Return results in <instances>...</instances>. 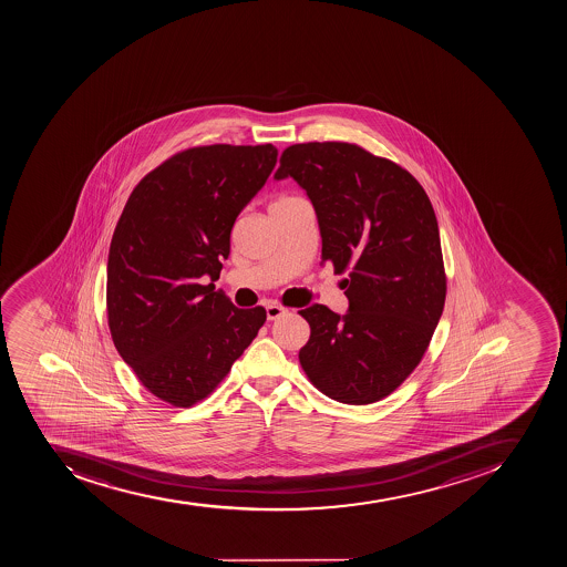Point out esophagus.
Here are the masks:
<instances>
[{
    "mask_svg": "<svg viewBox=\"0 0 567 567\" xmlns=\"http://www.w3.org/2000/svg\"><path fill=\"white\" fill-rule=\"evenodd\" d=\"M286 313H288V310L282 308V306L276 305V302H268V305H266V319H268V321H276V319L286 316Z\"/></svg>",
    "mask_w": 567,
    "mask_h": 567,
    "instance_id": "34e87169",
    "label": "esophagus"
}]
</instances>
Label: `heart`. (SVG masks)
Instances as JSON below:
<instances>
[{
  "instance_id": "b5f03b06",
  "label": "heart",
  "mask_w": 567,
  "mask_h": 567,
  "mask_svg": "<svg viewBox=\"0 0 567 567\" xmlns=\"http://www.w3.org/2000/svg\"><path fill=\"white\" fill-rule=\"evenodd\" d=\"M293 199V197H281V199H277L276 203H285V200H291ZM276 203H274V205H276Z\"/></svg>"
}]
</instances>
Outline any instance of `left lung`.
Wrapping results in <instances>:
<instances>
[{
    "mask_svg": "<svg viewBox=\"0 0 567 567\" xmlns=\"http://www.w3.org/2000/svg\"><path fill=\"white\" fill-rule=\"evenodd\" d=\"M288 177L316 208L321 265L350 271L344 316L322 305L299 311L311 328L299 361L333 401H381L421 362L444 310L433 206L410 172L350 143L288 146L274 179Z\"/></svg>",
    "mask_w": 567,
    "mask_h": 567,
    "instance_id": "8db88e82",
    "label": "left lung"
}]
</instances>
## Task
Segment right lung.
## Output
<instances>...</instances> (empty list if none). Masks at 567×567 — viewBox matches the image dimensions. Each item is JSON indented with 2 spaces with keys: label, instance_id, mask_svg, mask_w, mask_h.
I'll list each match as a JSON object with an SVG mask.
<instances>
[{
  "label": "right lung",
  "instance_id": "add662e5",
  "mask_svg": "<svg viewBox=\"0 0 567 567\" xmlns=\"http://www.w3.org/2000/svg\"><path fill=\"white\" fill-rule=\"evenodd\" d=\"M276 163L274 145L190 148L126 200L106 265L109 326L123 361L161 401L205 399L265 324L262 306L239 310L214 281L231 226Z\"/></svg>",
  "mask_w": 567,
  "mask_h": 567
}]
</instances>
